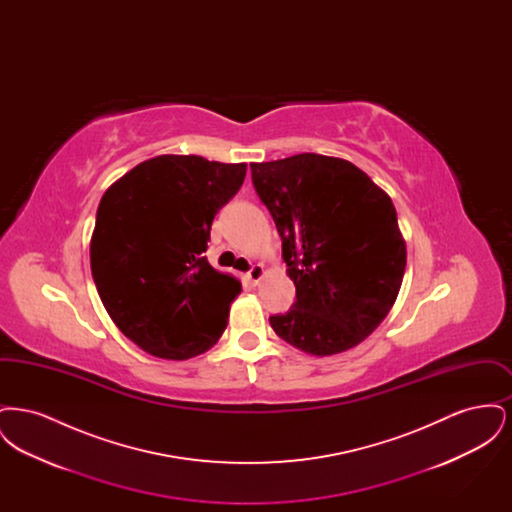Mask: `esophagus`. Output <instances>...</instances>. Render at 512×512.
I'll list each match as a JSON object with an SVG mask.
<instances>
[{"label": "esophagus", "mask_w": 512, "mask_h": 512, "mask_svg": "<svg viewBox=\"0 0 512 512\" xmlns=\"http://www.w3.org/2000/svg\"><path fill=\"white\" fill-rule=\"evenodd\" d=\"M263 274H265V270H263L261 265H253V267L247 270V274H245V276H247V280L255 286V284H259V280L263 278Z\"/></svg>", "instance_id": "obj_1"}]
</instances>
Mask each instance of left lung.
<instances>
[{
    "label": "left lung",
    "mask_w": 512,
    "mask_h": 512,
    "mask_svg": "<svg viewBox=\"0 0 512 512\" xmlns=\"http://www.w3.org/2000/svg\"><path fill=\"white\" fill-rule=\"evenodd\" d=\"M249 167L295 284L290 311L268 318L272 330L318 357L355 347L390 313L405 274L390 195L353 163L317 153Z\"/></svg>",
    "instance_id": "1"
}]
</instances>
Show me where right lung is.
Masks as SVG:
<instances>
[{
  "mask_svg": "<svg viewBox=\"0 0 512 512\" xmlns=\"http://www.w3.org/2000/svg\"><path fill=\"white\" fill-rule=\"evenodd\" d=\"M245 163L159 155L101 197L90 244L99 297L128 340L184 361L219 341L242 284L209 265L211 224L238 194Z\"/></svg>",
  "mask_w": 512,
  "mask_h": 512,
  "instance_id": "right-lung-1",
  "label": "right lung"
}]
</instances>
